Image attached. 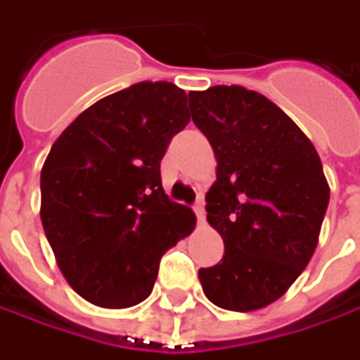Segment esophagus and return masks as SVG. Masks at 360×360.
I'll return each mask as SVG.
<instances>
[{
	"label": "esophagus",
	"mask_w": 360,
	"mask_h": 360,
	"mask_svg": "<svg viewBox=\"0 0 360 360\" xmlns=\"http://www.w3.org/2000/svg\"><path fill=\"white\" fill-rule=\"evenodd\" d=\"M194 212H196L198 222H204V204H202V200L194 202Z\"/></svg>",
	"instance_id": "34e87169"
}]
</instances>
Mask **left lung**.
<instances>
[{
  "label": "left lung",
  "mask_w": 360,
  "mask_h": 360,
  "mask_svg": "<svg viewBox=\"0 0 360 360\" xmlns=\"http://www.w3.org/2000/svg\"><path fill=\"white\" fill-rule=\"evenodd\" d=\"M192 120L218 160L206 192L222 260L198 270L202 290L226 311L262 309L307 269L330 190L312 142L269 98L242 86L190 91Z\"/></svg>",
  "instance_id": "left-lung-1"
}]
</instances>
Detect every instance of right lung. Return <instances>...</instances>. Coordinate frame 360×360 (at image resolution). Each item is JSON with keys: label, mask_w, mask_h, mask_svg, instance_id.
<instances>
[{"label": "right lung", "mask_w": 360, "mask_h": 360, "mask_svg": "<svg viewBox=\"0 0 360 360\" xmlns=\"http://www.w3.org/2000/svg\"><path fill=\"white\" fill-rule=\"evenodd\" d=\"M190 122L186 91L138 82L82 112L41 168V224L79 297L128 309L150 297L160 258L196 216L168 198L160 162Z\"/></svg>", "instance_id": "obj_1"}]
</instances>
